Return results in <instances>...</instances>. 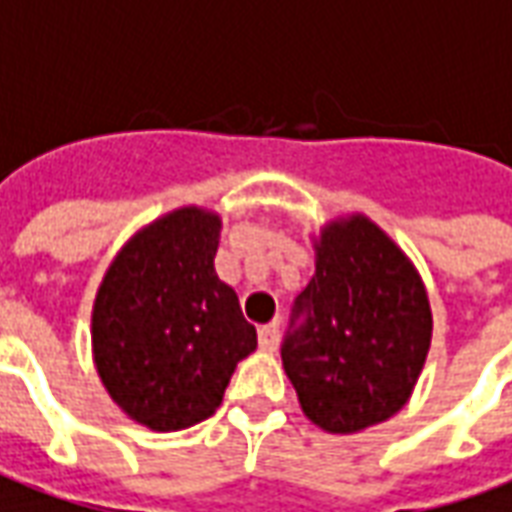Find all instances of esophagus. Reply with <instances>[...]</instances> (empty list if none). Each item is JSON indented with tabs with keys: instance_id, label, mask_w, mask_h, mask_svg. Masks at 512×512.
Segmentation results:
<instances>
[{
	"instance_id": "34e87169",
	"label": "esophagus",
	"mask_w": 512,
	"mask_h": 512,
	"mask_svg": "<svg viewBox=\"0 0 512 512\" xmlns=\"http://www.w3.org/2000/svg\"><path fill=\"white\" fill-rule=\"evenodd\" d=\"M257 341H260V349L271 352V349L277 346V341H280V324H277V321L263 324V327L257 330Z\"/></svg>"
}]
</instances>
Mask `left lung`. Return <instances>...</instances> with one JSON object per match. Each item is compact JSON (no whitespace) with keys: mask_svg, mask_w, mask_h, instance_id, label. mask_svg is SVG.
I'll return each mask as SVG.
<instances>
[{"mask_svg":"<svg viewBox=\"0 0 512 512\" xmlns=\"http://www.w3.org/2000/svg\"><path fill=\"white\" fill-rule=\"evenodd\" d=\"M432 341L427 288L366 216L330 221L293 302L282 366L316 427L349 435L407 405Z\"/></svg>","mask_w":512,"mask_h":512,"instance_id":"obj_1","label":"left lung"}]
</instances>
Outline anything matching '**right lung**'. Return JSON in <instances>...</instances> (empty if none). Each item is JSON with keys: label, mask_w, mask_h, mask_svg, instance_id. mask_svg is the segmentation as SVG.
Wrapping results in <instances>:
<instances>
[{"label": "right lung", "mask_w": 512, "mask_h": 512, "mask_svg": "<svg viewBox=\"0 0 512 512\" xmlns=\"http://www.w3.org/2000/svg\"><path fill=\"white\" fill-rule=\"evenodd\" d=\"M221 219L180 207L121 246L96 291L94 363L110 399L155 432L216 413L257 332L213 257Z\"/></svg>", "instance_id": "add662e5"}]
</instances>
